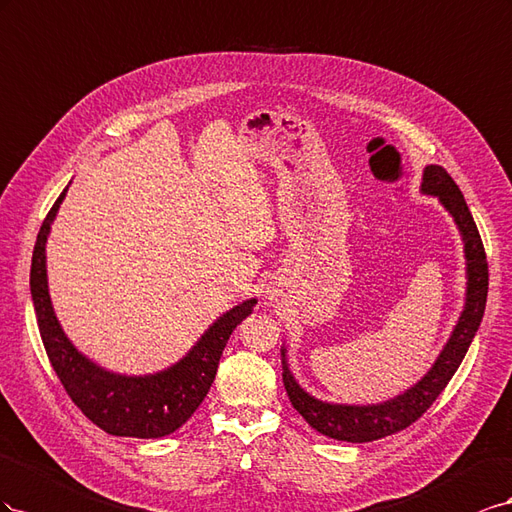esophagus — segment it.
<instances>
[{
  "label": "esophagus",
  "instance_id": "1",
  "mask_svg": "<svg viewBox=\"0 0 512 512\" xmlns=\"http://www.w3.org/2000/svg\"><path fill=\"white\" fill-rule=\"evenodd\" d=\"M274 298H276V294L270 289V291H268V300H274Z\"/></svg>",
  "mask_w": 512,
  "mask_h": 512
}]
</instances>
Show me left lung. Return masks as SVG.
Instances as JSON below:
<instances>
[{
	"label": "left lung",
	"instance_id": "obj_1",
	"mask_svg": "<svg viewBox=\"0 0 512 512\" xmlns=\"http://www.w3.org/2000/svg\"><path fill=\"white\" fill-rule=\"evenodd\" d=\"M420 193L440 201L442 208L452 216V221H455L459 229L465 259V300L461 315L457 324L452 326L450 337L431 364V369L416 384L399 392L397 397L379 403H332L313 397L309 390L300 386L294 371L289 369L287 347L283 343V384L291 405L296 407L298 414L315 431L332 437V440L362 444L410 427L412 422H416L429 410L431 403L440 397V392L450 382V377L457 373L461 360L467 354V347H470L480 321H483L489 289V268L483 240H480L470 208H467L455 180L440 165H427L422 169Z\"/></svg>",
	"mask_w": 512,
	"mask_h": 512
}]
</instances>
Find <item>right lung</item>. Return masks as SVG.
<instances>
[{"mask_svg": "<svg viewBox=\"0 0 512 512\" xmlns=\"http://www.w3.org/2000/svg\"><path fill=\"white\" fill-rule=\"evenodd\" d=\"M68 186L40 227L29 272V289L42 343L70 399L94 425L111 435L158 440L178 431L206 399L231 332L253 313L257 298L242 300L216 317L197 343L167 369L126 375L100 367L68 339L49 294L47 240Z\"/></svg>", "mask_w": 512, "mask_h": 512, "instance_id": "add662e5", "label": "right lung"}]
</instances>
